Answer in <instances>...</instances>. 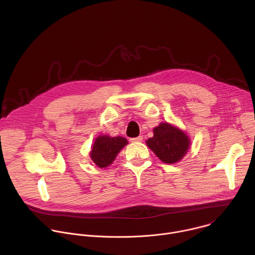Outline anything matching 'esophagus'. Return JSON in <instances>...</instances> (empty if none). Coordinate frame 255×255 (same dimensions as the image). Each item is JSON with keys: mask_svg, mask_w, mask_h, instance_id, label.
Here are the masks:
<instances>
[{"mask_svg": "<svg viewBox=\"0 0 255 255\" xmlns=\"http://www.w3.org/2000/svg\"><path fill=\"white\" fill-rule=\"evenodd\" d=\"M143 140V137L142 136H138V137H135V138H131L130 141L131 142H141Z\"/></svg>", "mask_w": 255, "mask_h": 255, "instance_id": "obj_1", "label": "esophagus"}]
</instances>
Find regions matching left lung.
I'll list each match as a JSON object with an SVG mask.
<instances>
[{"label":"left lung","instance_id":"obj_1","mask_svg":"<svg viewBox=\"0 0 255 255\" xmlns=\"http://www.w3.org/2000/svg\"><path fill=\"white\" fill-rule=\"evenodd\" d=\"M146 144L162 162L173 164L187 154L191 139L181 129L162 122L153 128V137L146 140Z\"/></svg>","mask_w":255,"mask_h":255}]
</instances>
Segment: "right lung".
<instances>
[{"mask_svg": "<svg viewBox=\"0 0 255 255\" xmlns=\"http://www.w3.org/2000/svg\"><path fill=\"white\" fill-rule=\"evenodd\" d=\"M127 144V139L122 136L111 137L109 135H100L92 145L90 157L97 166L105 168L113 163L118 153Z\"/></svg>", "mask_w": 255, "mask_h": 255, "instance_id": "obj_1", "label": "right lung"}]
</instances>
